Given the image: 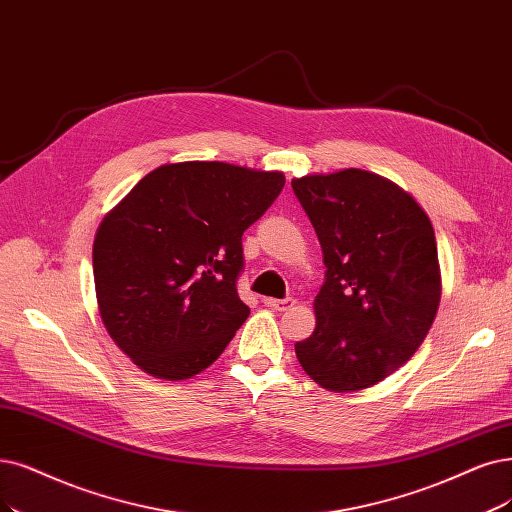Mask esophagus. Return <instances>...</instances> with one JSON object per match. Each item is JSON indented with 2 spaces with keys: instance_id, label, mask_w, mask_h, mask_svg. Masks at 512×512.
I'll return each instance as SVG.
<instances>
[{
  "instance_id": "obj_1",
  "label": "esophagus",
  "mask_w": 512,
  "mask_h": 512,
  "mask_svg": "<svg viewBox=\"0 0 512 512\" xmlns=\"http://www.w3.org/2000/svg\"><path fill=\"white\" fill-rule=\"evenodd\" d=\"M263 304H266L268 308L272 310H278V312H285L289 308L295 306V299L291 297H285V299H274V297H263Z\"/></svg>"
}]
</instances>
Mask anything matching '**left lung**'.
Returning a JSON list of instances; mask_svg holds the SVG:
<instances>
[{
    "label": "left lung",
    "instance_id": "1",
    "mask_svg": "<svg viewBox=\"0 0 512 512\" xmlns=\"http://www.w3.org/2000/svg\"><path fill=\"white\" fill-rule=\"evenodd\" d=\"M314 225L325 285L316 329L295 344L299 365L331 392L371 388L426 339L441 301L437 240L405 189L361 168L293 179Z\"/></svg>",
    "mask_w": 512,
    "mask_h": 512
}]
</instances>
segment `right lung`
I'll list each match as a JSON object with an SVG mask.
<instances>
[{
    "label": "right lung",
    "mask_w": 512,
    "mask_h": 512,
    "mask_svg": "<svg viewBox=\"0 0 512 512\" xmlns=\"http://www.w3.org/2000/svg\"><path fill=\"white\" fill-rule=\"evenodd\" d=\"M282 187L278 170L164 164L105 215L94 289L107 333L132 363L177 382L217 361L251 312L236 291L242 234Z\"/></svg>",
    "instance_id": "right-lung-1"
}]
</instances>
